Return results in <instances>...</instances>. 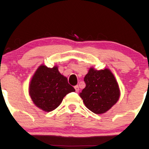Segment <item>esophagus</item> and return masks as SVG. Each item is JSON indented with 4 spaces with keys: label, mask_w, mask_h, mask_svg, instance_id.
Masks as SVG:
<instances>
[{
    "label": "esophagus",
    "mask_w": 149,
    "mask_h": 149,
    "mask_svg": "<svg viewBox=\"0 0 149 149\" xmlns=\"http://www.w3.org/2000/svg\"><path fill=\"white\" fill-rule=\"evenodd\" d=\"M74 88H75V90H76V92H79V88H78V85H76V86L74 87Z\"/></svg>",
    "instance_id": "1"
}]
</instances>
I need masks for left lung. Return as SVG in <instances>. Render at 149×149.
I'll return each mask as SVG.
<instances>
[{"label":"left lung","instance_id":"8db88e82","mask_svg":"<svg viewBox=\"0 0 149 149\" xmlns=\"http://www.w3.org/2000/svg\"><path fill=\"white\" fill-rule=\"evenodd\" d=\"M84 81L86 86L80 93V96L92 112L104 113L118 100V85L109 69L97 71L90 68Z\"/></svg>","mask_w":149,"mask_h":149}]
</instances>
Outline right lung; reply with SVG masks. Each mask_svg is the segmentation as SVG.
Wrapping results in <instances>:
<instances>
[{
    "mask_svg": "<svg viewBox=\"0 0 149 149\" xmlns=\"http://www.w3.org/2000/svg\"><path fill=\"white\" fill-rule=\"evenodd\" d=\"M74 91L57 66L50 69L44 65L40 66L29 85V94L33 103L47 112L54 110L67 94Z\"/></svg>",
    "mask_w": 149,
    "mask_h": 149,
    "instance_id": "right-lung-1",
    "label": "right lung"
}]
</instances>
